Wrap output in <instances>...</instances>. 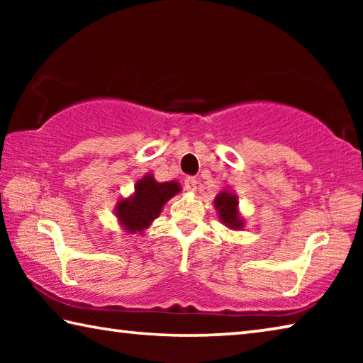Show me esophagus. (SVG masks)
<instances>
[{
	"mask_svg": "<svg viewBox=\"0 0 363 363\" xmlns=\"http://www.w3.org/2000/svg\"><path fill=\"white\" fill-rule=\"evenodd\" d=\"M196 179L195 177H186V179H184V189L187 190V192H195L196 190Z\"/></svg>",
	"mask_w": 363,
	"mask_h": 363,
	"instance_id": "esophagus-1",
	"label": "esophagus"
}]
</instances>
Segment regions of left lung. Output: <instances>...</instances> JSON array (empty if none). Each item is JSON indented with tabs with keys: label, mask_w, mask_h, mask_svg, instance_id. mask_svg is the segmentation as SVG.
I'll return each instance as SVG.
<instances>
[{
	"label": "left lung",
	"mask_w": 363,
	"mask_h": 363,
	"mask_svg": "<svg viewBox=\"0 0 363 363\" xmlns=\"http://www.w3.org/2000/svg\"><path fill=\"white\" fill-rule=\"evenodd\" d=\"M214 208H216L219 220L230 230H240L243 229L245 220L238 213V199L235 194L230 190H220L214 199Z\"/></svg>",
	"instance_id": "8db88e82"
}]
</instances>
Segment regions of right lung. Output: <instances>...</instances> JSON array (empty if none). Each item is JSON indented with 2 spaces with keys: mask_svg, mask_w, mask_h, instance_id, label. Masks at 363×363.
<instances>
[{
  "mask_svg": "<svg viewBox=\"0 0 363 363\" xmlns=\"http://www.w3.org/2000/svg\"><path fill=\"white\" fill-rule=\"evenodd\" d=\"M179 192V182H158L149 173L136 182L131 196L118 200L115 216L125 232L143 233L160 216L164 203Z\"/></svg>",
  "mask_w": 363,
  "mask_h": 363,
  "instance_id": "right-lung-1",
  "label": "right lung"
}]
</instances>
